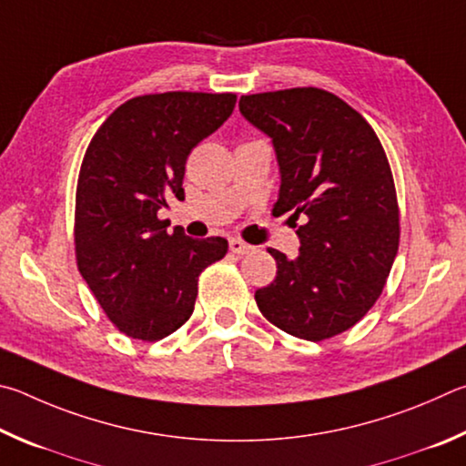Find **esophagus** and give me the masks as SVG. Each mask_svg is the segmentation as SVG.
<instances>
[{"mask_svg":"<svg viewBox=\"0 0 466 466\" xmlns=\"http://www.w3.org/2000/svg\"><path fill=\"white\" fill-rule=\"evenodd\" d=\"M228 249H231L233 254H238V256H246L254 248L248 246V243L241 241V239H231V241H228Z\"/></svg>","mask_w":466,"mask_h":466,"instance_id":"esophagus-1","label":"esophagus"}]
</instances>
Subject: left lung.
Segmentation results:
<instances>
[{
	"label": "left lung",
	"instance_id": "1",
	"mask_svg": "<svg viewBox=\"0 0 466 466\" xmlns=\"http://www.w3.org/2000/svg\"><path fill=\"white\" fill-rule=\"evenodd\" d=\"M243 118L272 138L280 169L274 215L300 220V249H268L279 272L256 290L268 321L321 341L377 303L399 249L397 194L372 127L319 87L241 96Z\"/></svg>",
	"mask_w": 466,
	"mask_h": 466
}]
</instances>
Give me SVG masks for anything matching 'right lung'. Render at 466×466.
<instances>
[{
  "instance_id": "right-lung-1",
  "label": "right lung",
  "mask_w": 466,
  "mask_h": 466,
  "mask_svg": "<svg viewBox=\"0 0 466 466\" xmlns=\"http://www.w3.org/2000/svg\"><path fill=\"white\" fill-rule=\"evenodd\" d=\"M235 94L166 92L118 106L89 143L76 196L77 268L133 339L155 341L194 311L198 276L225 258L223 238L167 235L159 208L184 198L190 151L231 116Z\"/></svg>"
}]
</instances>
